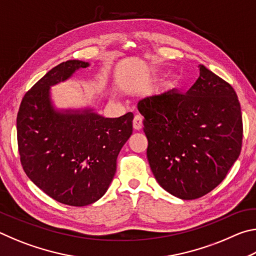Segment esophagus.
<instances>
[{
    "label": "esophagus",
    "mask_w": 256,
    "mask_h": 256,
    "mask_svg": "<svg viewBox=\"0 0 256 256\" xmlns=\"http://www.w3.org/2000/svg\"><path fill=\"white\" fill-rule=\"evenodd\" d=\"M142 126H144V118H142V116L136 115V118H133V128L134 130H136V131H140Z\"/></svg>",
    "instance_id": "1"
}]
</instances>
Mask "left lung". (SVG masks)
I'll use <instances>...</instances> for the list:
<instances>
[{
    "instance_id": "left-lung-1",
    "label": "left lung",
    "mask_w": 256,
    "mask_h": 256,
    "mask_svg": "<svg viewBox=\"0 0 256 256\" xmlns=\"http://www.w3.org/2000/svg\"><path fill=\"white\" fill-rule=\"evenodd\" d=\"M186 94L172 90L138 102L146 157L164 190L194 200L216 188L240 157V104L232 86L204 66Z\"/></svg>"
}]
</instances>
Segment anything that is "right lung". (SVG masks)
<instances>
[{
  "instance_id": "right-lung-1",
  "label": "right lung",
  "mask_w": 256,
  "mask_h": 256,
  "mask_svg": "<svg viewBox=\"0 0 256 256\" xmlns=\"http://www.w3.org/2000/svg\"><path fill=\"white\" fill-rule=\"evenodd\" d=\"M89 64L70 60L29 89L16 116L20 162L26 174L55 201L84 206L99 200L116 172V159L132 134V112L118 118L84 110L60 112L50 86Z\"/></svg>"
}]
</instances>
